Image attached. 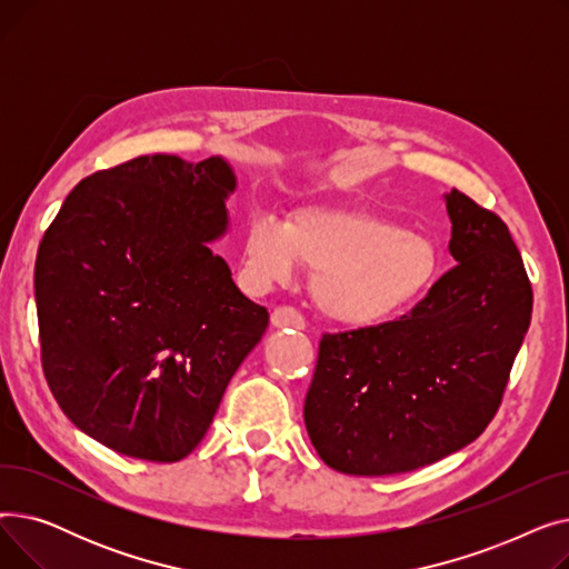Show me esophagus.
<instances>
[{"instance_id": "34e87169", "label": "esophagus", "mask_w": 569, "mask_h": 569, "mask_svg": "<svg viewBox=\"0 0 569 569\" xmlns=\"http://www.w3.org/2000/svg\"><path fill=\"white\" fill-rule=\"evenodd\" d=\"M305 318L300 311H295L292 307H277L272 311V327H279V330H283V327H292V330H305Z\"/></svg>"}]
</instances>
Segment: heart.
Masks as SVG:
<instances>
[{"label": "heart", "instance_id": "heart-1", "mask_svg": "<svg viewBox=\"0 0 569 569\" xmlns=\"http://www.w3.org/2000/svg\"><path fill=\"white\" fill-rule=\"evenodd\" d=\"M313 269V302L337 325L367 330L412 309L440 272L429 237L341 207H307L288 226L258 217L244 237V272L256 288L283 286Z\"/></svg>", "mask_w": 569, "mask_h": 569}]
</instances>
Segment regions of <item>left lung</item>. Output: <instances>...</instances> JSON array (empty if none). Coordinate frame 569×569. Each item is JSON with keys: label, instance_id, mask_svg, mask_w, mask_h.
Listing matches in <instances>:
<instances>
[{"label": "left lung", "instance_id": "left-lung-1", "mask_svg": "<svg viewBox=\"0 0 569 569\" xmlns=\"http://www.w3.org/2000/svg\"><path fill=\"white\" fill-rule=\"evenodd\" d=\"M445 272L408 316L322 335L305 401L320 459L346 475L436 463L480 436L502 401L532 313V288L505 221L452 189Z\"/></svg>", "mask_w": 569, "mask_h": 569}]
</instances>
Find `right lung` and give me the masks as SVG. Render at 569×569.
<instances>
[{"mask_svg":"<svg viewBox=\"0 0 569 569\" xmlns=\"http://www.w3.org/2000/svg\"><path fill=\"white\" fill-rule=\"evenodd\" d=\"M234 187L221 157H138L84 177L41 239L48 387L80 431L119 455H191L267 330V309L209 249L228 230Z\"/></svg>","mask_w":569,"mask_h":569,"instance_id":"obj_1","label":"right lung"}]
</instances>
